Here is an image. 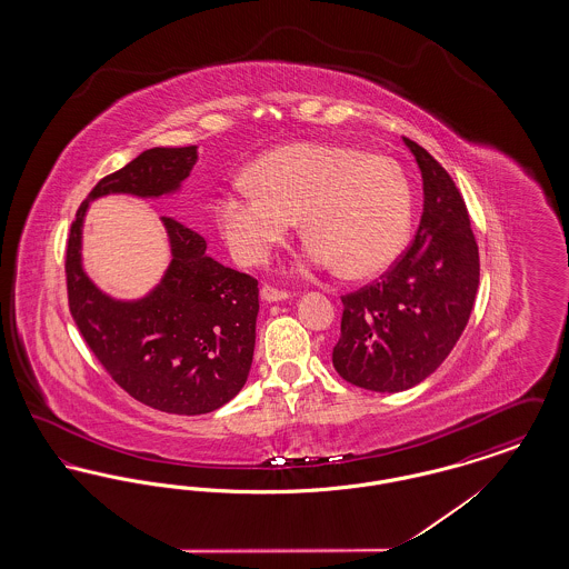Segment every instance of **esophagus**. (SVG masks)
<instances>
[{"mask_svg":"<svg viewBox=\"0 0 569 569\" xmlns=\"http://www.w3.org/2000/svg\"><path fill=\"white\" fill-rule=\"evenodd\" d=\"M260 297L264 298L267 302H277V300H286V298H290V292L279 290V288H274V286L264 283V286H262V290H260Z\"/></svg>","mask_w":569,"mask_h":569,"instance_id":"34e87169","label":"esophagus"}]
</instances>
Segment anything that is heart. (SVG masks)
I'll return each mask as SVG.
<instances>
[{
    "label": "heart",
    "mask_w": 569,
    "mask_h": 569,
    "mask_svg": "<svg viewBox=\"0 0 569 569\" xmlns=\"http://www.w3.org/2000/svg\"><path fill=\"white\" fill-rule=\"evenodd\" d=\"M219 230L243 264H260L302 216L316 267L369 279L406 251L413 200L401 166L350 144L279 147L219 193Z\"/></svg>",
    "instance_id": "b5f03b06"
}]
</instances>
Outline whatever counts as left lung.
Here are the masks:
<instances>
[{
  "label": "left lung",
  "instance_id": "obj_1",
  "mask_svg": "<svg viewBox=\"0 0 569 569\" xmlns=\"http://www.w3.org/2000/svg\"><path fill=\"white\" fill-rule=\"evenodd\" d=\"M403 140L422 172L418 232L378 281L341 297V337L332 348L337 373L373 392H401L433 373L469 322L480 283L459 188L427 149Z\"/></svg>",
  "mask_w": 569,
  "mask_h": 569
}]
</instances>
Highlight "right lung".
<instances>
[{
    "mask_svg": "<svg viewBox=\"0 0 569 569\" xmlns=\"http://www.w3.org/2000/svg\"><path fill=\"white\" fill-rule=\"evenodd\" d=\"M196 147H156L98 181L77 211L66 249L68 305L89 350L130 397L166 413L198 416L243 388L256 346L258 281L207 256V241L162 217L172 260L138 300H114L82 271V219L107 193L160 198L181 188Z\"/></svg>",
    "mask_w": 569,
    "mask_h": 569,
    "instance_id": "add662e5",
    "label": "right lung"
}]
</instances>
